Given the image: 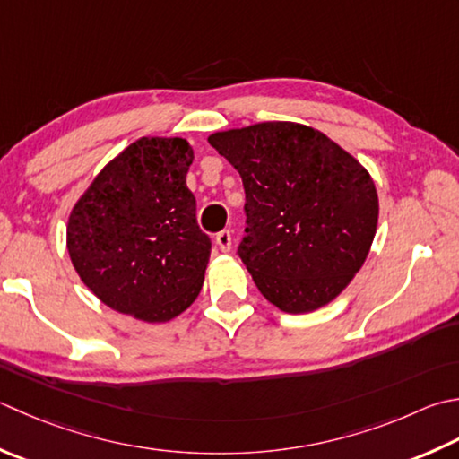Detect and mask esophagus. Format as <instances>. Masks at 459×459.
I'll return each instance as SVG.
<instances>
[{
	"label": "esophagus",
	"mask_w": 459,
	"mask_h": 459,
	"mask_svg": "<svg viewBox=\"0 0 459 459\" xmlns=\"http://www.w3.org/2000/svg\"><path fill=\"white\" fill-rule=\"evenodd\" d=\"M214 240H217L219 248L222 250V253H229V250L232 248V237H230V230H221L217 237H214Z\"/></svg>",
	"instance_id": "obj_1"
}]
</instances>
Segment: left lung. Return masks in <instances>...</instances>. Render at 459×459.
I'll use <instances>...</instances> for the list:
<instances>
[{
    "instance_id": "obj_1",
    "label": "left lung",
    "mask_w": 459,
    "mask_h": 459,
    "mask_svg": "<svg viewBox=\"0 0 459 459\" xmlns=\"http://www.w3.org/2000/svg\"><path fill=\"white\" fill-rule=\"evenodd\" d=\"M211 145L245 185L238 256L276 308L312 312L360 271L378 224L368 170L307 125L266 121L212 133Z\"/></svg>"
}]
</instances>
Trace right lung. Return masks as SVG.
I'll use <instances>...</instances> for the list:
<instances>
[{
  "label": "right lung",
  "instance_id": "obj_1",
  "mask_svg": "<svg viewBox=\"0 0 459 459\" xmlns=\"http://www.w3.org/2000/svg\"><path fill=\"white\" fill-rule=\"evenodd\" d=\"M193 147L181 137H141L103 167L67 222L81 281L107 307L169 322L199 296L211 238L186 186Z\"/></svg>",
  "mask_w": 459,
  "mask_h": 459
}]
</instances>
